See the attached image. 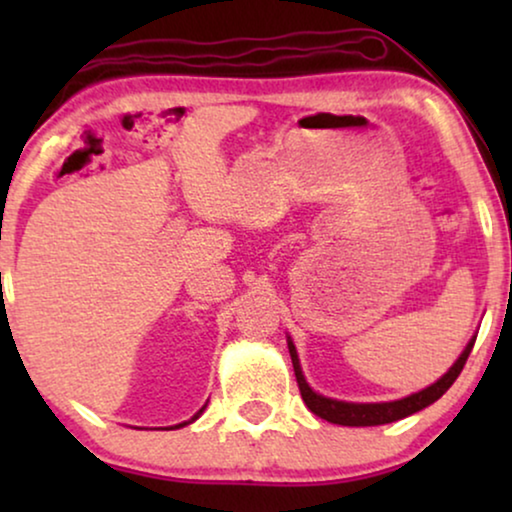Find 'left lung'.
Listing matches in <instances>:
<instances>
[{
    "label": "left lung",
    "mask_w": 512,
    "mask_h": 512,
    "mask_svg": "<svg viewBox=\"0 0 512 512\" xmlns=\"http://www.w3.org/2000/svg\"><path fill=\"white\" fill-rule=\"evenodd\" d=\"M286 342H289V354H291V363H293V373H296V380H298L300 396H303L305 405L314 412V415L326 419V422H331V424H340V426H380V424L398 422V419L415 415V412L424 410L426 405L436 403L438 398L452 387L461 370H464V363L473 349L475 335L468 340L464 352L459 354V359L452 363V368L447 370L440 380L429 384V387L422 391H415V394L398 398V401H384V403H349V401H338V398H328V396L317 394V391H314L305 380L303 368H300L296 345H293L291 338H286Z\"/></svg>",
    "instance_id": "1"
}]
</instances>
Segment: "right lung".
I'll return each mask as SVG.
<instances>
[{
    "label": "right lung",
    "instance_id": "right-lung-1",
    "mask_svg": "<svg viewBox=\"0 0 512 512\" xmlns=\"http://www.w3.org/2000/svg\"><path fill=\"white\" fill-rule=\"evenodd\" d=\"M207 408V405H202V408L198 410V412H195V415L191 417V419H188V422H181V424H174V426H170V429H181V426H186V424H191V422H195V419H198L200 415H202V410H205Z\"/></svg>",
    "mask_w": 512,
    "mask_h": 512
}]
</instances>
